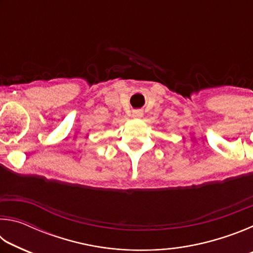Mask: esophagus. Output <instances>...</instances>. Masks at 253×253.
<instances>
[{
    "mask_svg": "<svg viewBox=\"0 0 253 253\" xmlns=\"http://www.w3.org/2000/svg\"><path fill=\"white\" fill-rule=\"evenodd\" d=\"M132 116H134V117H140V116H142V111H140V110H135L134 113H132Z\"/></svg>",
    "mask_w": 253,
    "mask_h": 253,
    "instance_id": "1",
    "label": "esophagus"
}]
</instances>
